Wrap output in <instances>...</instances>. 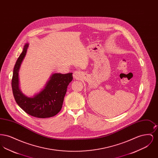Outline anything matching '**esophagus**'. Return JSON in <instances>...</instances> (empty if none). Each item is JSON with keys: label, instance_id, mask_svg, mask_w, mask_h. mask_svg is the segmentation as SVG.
Listing matches in <instances>:
<instances>
[{"label": "esophagus", "instance_id": "1", "mask_svg": "<svg viewBox=\"0 0 158 158\" xmlns=\"http://www.w3.org/2000/svg\"><path fill=\"white\" fill-rule=\"evenodd\" d=\"M73 76L75 79H79L81 77V72L79 70H76L73 73Z\"/></svg>", "mask_w": 158, "mask_h": 158}]
</instances>
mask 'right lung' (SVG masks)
I'll list each match as a JSON object with an SVG mask.
<instances>
[{
	"label": "right lung",
	"mask_w": 158,
	"mask_h": 158,
	"mask_svg": "<svg viewBox=\"0 0 158 158\" xmlns=\"http://www.w3.org/2000/svg\"><path fill=\"white\" fill-rule=\"evenodd\" d=\"M28 46V43L24 45L14 68L12 79L14 97L18 105L31 116L40 118L52 117L59 113L62 108L68 86L73 80L72 73H53L43 89L32 97L26 96L19 88V71Z\"/></svg>",
	"instance_id": "1"
}]
</instances>
